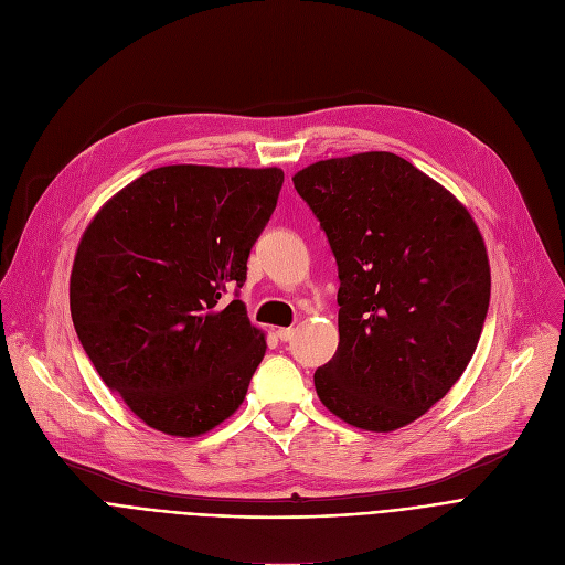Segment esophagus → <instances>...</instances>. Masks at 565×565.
<instances>
[{"label": "esophagus", "instance_id": "obj_1", "mask_svg": "<svg viewBox=\"0 0 565 565\" xmlns=\"http://www.w3.org/2000/svg\"><path fill=\"white\" fill-rule=\"evenodd\" d=\"M292 335H295V329H292V327H281V329H277V338H279L281 343H288Z\"/></svg>", "mask_w": 565, "mask_h": 565}]
</instances>
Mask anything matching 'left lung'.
Masks as SVG:
<instances>
[{
  "instance_id": "1",
  "label": "left lung",
  "mask_w": 565,
  "mask_h": 565,
  "mask_svg": "<svg viewBox=\"0 0 565 565\" xmlns=\"http://www.w3.org/2000/svg\"><path fill=\"white\" fill-rule=\"evenodd\" d=\"M292 183L341 279V341L313 374L318 397L359 429H399L447 395L477 350L491 302L483 238L455 195L391 152L318 161Z\"/></svg>"
}]
</instances>
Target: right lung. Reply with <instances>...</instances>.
<instances>
[{
	"label": "right lung",
	"instance_id": "right-lung-1",
	"mask_svg": "<svg viewBox=\"0 0 565 565\" xmlns=\"http://www.w3.org/2000/svg\"><path fill=\"white\" fill-rule=\"evenodd\" d=\"M279 168L166 166L108 200L79 243L70 311L102 382L170 436H200L243 404L266 354L241 299L277 206Z\"/></svg>",
	"mask_w": 565,
	"mask_h": 565
}]
</instances>
